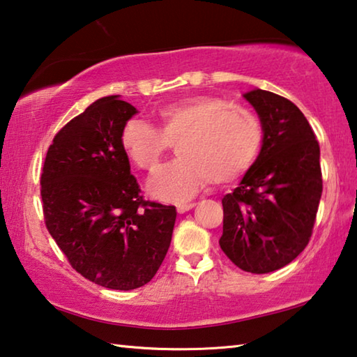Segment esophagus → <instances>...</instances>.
<instances>
[{"label":"esophagus","instance_id":"obj_1","mask_svg":"<svg viewBox=\"0 0 357 357\" xmlns=\"http://www.w3.org/2000/svg\"><path fill=\"white\" fill-rule=\"evenodd\" d=\"M195 206H197V203H183V204H178L176 209H178L179 213H185V212H189L190 209H193Z\"/></svg>","mask_w":357,"mask_h":357}]
</instances>
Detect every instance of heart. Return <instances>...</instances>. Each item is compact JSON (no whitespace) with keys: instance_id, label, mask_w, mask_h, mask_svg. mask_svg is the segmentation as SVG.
I'll return each instance as SVG.
<instances>
[{"instance_id":"1","label":"heart","mask_w":357,"mask_h":357,"mask_svg":"<svg viewBox=\"0 0 357 357\" xmlns=\"http://www.w3.org/2000/svg\"><path fill=\"white\" fill-rule=\"evenodd\" d=\"M158 129L139 119L121 129L120 142L140 170L156 172L170 144L178 158L154 176L148 190L164 201H183L209 179L226 184L256 160L262 144L261 123L248 109L215 96H192L162 106L154 114Z\"/></svg>"}]
</instances>
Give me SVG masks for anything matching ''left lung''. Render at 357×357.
Segmentation results:
<instances>
[{
	"label": "left lung",
	"instance_id": "obj_1",
	"mask_svg": "<svg viewBox=\"0 0 357 357\" xmlns=\"http://www.w3.org/2000/svg\"><path fill=\"white\" fill-rule=\"evenodd\" d=\"M243 98L261 120L257 159L225 195L220 246L238 268L270 273L306 248L321 198L320 146L309 121L287 98L252 89Z\"/></svg>",
	"mask_w": 357,
	"mask_h": 357
}]
</instances>
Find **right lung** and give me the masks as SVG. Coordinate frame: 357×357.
<instances>
[{"label":"right lung","instance_id":"right-lung-1","mask_svg":"<svg viewBox=\"0 0 357 357\" xmlns=\"http://www.w3.org/2000/svg\"><path fill=\"white\" fill-rule=\"evenodd\" d=\"M137 109L105 96L68 121L50 145L42 173L45 223L77 273L132 290L158 273L176 207L140 195L120 135Z\"/></svg>","mask_w":357,"mask_h":357}]
</instances>
